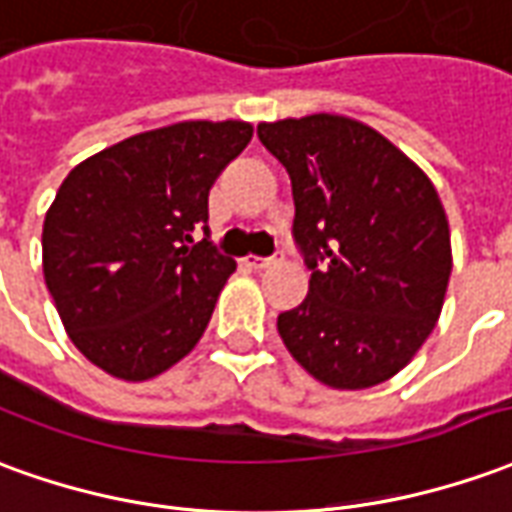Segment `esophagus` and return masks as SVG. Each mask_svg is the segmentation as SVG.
I'll return each mask as SVG.
<instances>
[{
    "label": "esophagus",
    "instance_id": "1",
    "mask_svg": "<svg viewBox=\"0 0 512 512\" xmlns=\"http://www.w3.org/2000/svg\"><path fill=\"white\" fill-rule=\"evenodd\" d=\"M277 263L274 257H246V266L257 268V271H263V268H271Z\"/></svg>",
    "mask_w": 512,
    "mask_h": 512
}]
</instances>
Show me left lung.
Instances as JSON below:
<instances>
[{"label": "left lung", "instance_id": "obj_1", "mask_svg": "<svg viewBox=\"0 0 512 512\" xmlns=\"http://www.w3.org/2000/svg\"><path fill=\"white\" fill-rule=\"evenodd\" d=\"M293 188V238L313 268L277 316L285 349L327 388L391 380L430 338L452 274L441 196L385 135L338 113L260 121Z\"/></svg>", "mask_w": 512, "mask_h": 512}]
</instances>
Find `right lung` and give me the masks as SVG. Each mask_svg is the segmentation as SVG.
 <instances>
[{
    "mask_svg": "<svg viewBox=\"0 0 512 512\" xmlns=\"http://www.w3.org/2000/svg\"><path fill=\"white\" fill-rule=\"evenodd\" d=\"M249 121H177L96 152L44 219V280L71 343L96 368L144 382L194 349L235 260L194 227L252 141Z\"/></svg>",
    "mask_w": 512,
    "mask_h": 512,
    "instance_id": "add662e5",
    "label": "right lung"
}]
</instances>
